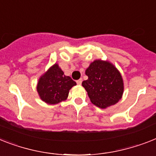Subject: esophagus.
Returning a JSON list of instances; mask_svg holds the SVG:
<instances>
[{
	"instance_id": "obj_1",
	"label": "esophagus",
	"mask_w": 156,
	"mask_h": 156,
	"mask_svg": "<svg viewBox=\"0 0 156 156\" xmlns=\"http://www.w3.org/2000/svg\"><path fill=\"white\" fill-rule=\"evenodd\" d=\"M82 78H80V79H78V80L77 81V84L81 85L82 84Z\"/></svg>"
}]
</instances>
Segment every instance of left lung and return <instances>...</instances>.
Wrapping results in <instances>:
<instances>
[{"label":"left lung","instance_id":"obj_1","mask_svg":"<svg viewBox=\"0 0 156 156\" xmlns=\"http://www.w3.org/2000/svg\"><path fill=\"white\" fill-rule=\"evenodd\" d=\"M85 73L88 79L83 81L82 85L93 104L106 109L122 98L124 90L122 77L109 61L94 60Z\"/></svg>","mask_w":156,"mask_h":156}]
</instances>
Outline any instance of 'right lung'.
<instances>
[{
  "label": "right lung",
  "mask_w": 156,
  "mask_h": 156,
  "mask_svg": "<svg viewBox=\"0 0 156 156\" xmlns=\"http://www.w3.org/2000/svg\"><path fill=\"white\" fill-rule=\"evenodd\" d=\"M74 86H76V82L66 76L58 64L55 63L39 78L37 91L43 102L54 105L66 100L69 90Z\"/></svg>",
  "instance_id": "right-lung-1"
}]
</instances>
